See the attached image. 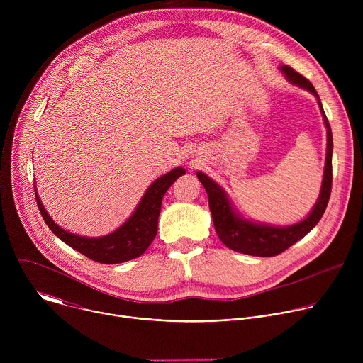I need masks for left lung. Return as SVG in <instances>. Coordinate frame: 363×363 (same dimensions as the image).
Listing matches in <instances>:
<instances>
[{
	"label": "left lung",
	"instance_id": "obj_1",
	"mask_svg": "<svg viewBox=\"0 0 363 363\" xmlns=\"http://www.w3.org/2000/svg\"><path fill=\"white\" fill-rule=\"evenodd\" d=\"M281 72L286 74V77L291 83H294L308 91H312L318 97L320 112L323 115L325 125L328 129V152H326V167H325L322 191H320L318 203L315 205L312 213L308 214V217L306 220H303L301 223L290 225V227H272V225L255 224V223H250L247 220H241L233 211V206H231L225 192L205 174L196 172L198 179L203 185L206 194H208L210 210H211L214 227H216V231H217L220 240L228 248H231L234 251L248 254V255H257V257L279 255L280 252H283L289 247H291L294 242L301 240L308 231H312L313 227L323 217L329 198H330V192H332L333 138H332V129H330L329 121L325 115L322 103L319 100V94L315 90L313 84L308 82V79H306L304 76L297 73L290 66H286V65L281 66Z\"/></svg>",
	"mask_w": 363,
	"mask_h": 363
}]
</instances>
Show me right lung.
Masks as SVG:
<instances>
[{
    "label": "right lung",
    "instance_id": "1",
    "mask_svg": "<svg viewBox=\"0 0 363 363\" xmlns=\"http://www.w3.org/2000/svg\"><path fill=\"white\" fill-rule=\"evenodd\" d=\"M184 174L185 169L175 168L167 175L158 178L145 192L133 216L115 233L99 238L80 237L65 231L48 217L43 203L40 202V198L37 196V192L35 201L43 220L62 241L93 262L101 264H118L133 260V258L142 255L152 244L158 231V218L161 213L162 198L169 186Z\"/></svg>",
    "mask_w": 363,
    "mask_h": 363
}]
</instances>
